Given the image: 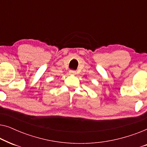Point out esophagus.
Wrapping results in <instances>:
<instances>
[{
    "instance_id": "obj_1",
    "label": "esophagus",
    "mask_w": 147,
    "mask_h": 147,
    "mask_svg": "<svg viewBox=\"0 0 147 147\" xmlns=\"http://www.w3.org/2000/svg\"><path fill=\"white\" fill-rule=\"evenodd\" d=\"M69 73H70V74H76V71H74V70H70V71H69Z\"/></svg>"
}]
</instances>
